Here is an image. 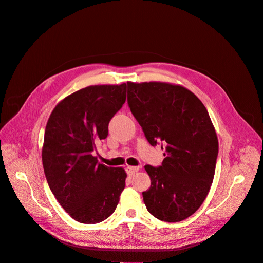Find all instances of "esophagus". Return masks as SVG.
Returning <instances> with one entry per match:
<instances>
[{
	"mask_svg": "<svg viewBox=\"0 0 263 263\" xmlns=\"http://www.w3.org/2000/svg\"><path fill=\"white\" fill-rule=\"evenodd\" d=\"M138 170H139L138 166H133V165H128L126 168V172L128 173V176H130V177L135 176V174L138 172Z\"/></svg>",
	"mask_w": 263,
	"mask_h": 263,
	"instance_id": "1",
	"label": "esophagus"
}]
</instances>
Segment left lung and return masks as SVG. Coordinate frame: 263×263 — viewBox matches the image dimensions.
<instances>
[{"mask_svg": "<svg viewBox=\"0 0 263 263\" xmlns=\"http://www.w3.org/2000/svg\"><path fill=\"white\" fill-rule=\"evenodd\" d=\"M128 105L151 146L165 153L158 168L149 164V190L142 192L148 212L177 222L205 201L213 183L218 139L208 109L186 87L166 82H127ZM161 149H163L161 147Z\"/></svg>", "mask_w": 263, "mask_h": 263, "instance_id": "left-lung-1", "label": "left lung"}]
</instances>
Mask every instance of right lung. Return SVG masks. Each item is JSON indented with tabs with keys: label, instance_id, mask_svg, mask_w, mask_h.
<instances>
[{
	"label": "right lung",
	"instance_id": "add662e5",
	"mask_svg": "<svg viewBox=\"0 0 263 263\" xmlns=\"http://www.w3.org/2000/svg\"><path fill=\"white\" fill-rule=\"evenodd\" d=\"M125 101L126 83L90 85L60 101L47 122L42 151L47 182L62 209L82 224L109 217L125 189V170L93 156Z\"/></svg>",
	"mask_w": 263,
	"mask_h": 263
}]
</instances>
